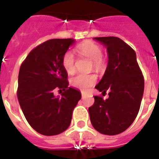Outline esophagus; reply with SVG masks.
I'll list each match as a JSON object with an SVG mask.
<instances>
[{"instance_id":"34e87169","label":"esophagus","mask_w":159,"mask_h":159,"mask_svg":"<svg viewBox=\"0 0 159 159\" xmlns=\"http://www.w3.org/2000/svg\"><path fill=\"white\" fill-rule=\"evenodd\" d=\"M82 97L83 98H85V97H87L88 95V93H85V92H82Z\"/></svg>"}]
</instances>
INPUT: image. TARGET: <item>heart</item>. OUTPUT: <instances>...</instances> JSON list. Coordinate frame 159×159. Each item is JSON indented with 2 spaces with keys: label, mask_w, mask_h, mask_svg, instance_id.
<instances>
[{
  "label": "heart",
  "mask_w": 159,
  "mask_h": 159,
  "mask_svg": "<svg viewBox=\"0 0 159 159\" xmlns=\"http://www.w3.org/2000/svg\"><path fill=\"white\" fill-rule=\"evenodd\" d=\"M77 51L84 57L92 60L93 67L96 71H102L105 67V61L102 58V49L99 46L90 41L84 42L77 47ZM75 56L72 52L67 51L64 53L62 64L67 73L75 71ZM96 75L94 74H78L71 80V84L74 87L83 91H87L96 83Z\"/></svg>",
  "instance_id": "heart-1"
}]
</instances>
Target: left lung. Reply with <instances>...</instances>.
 Returning <instances> with one entry per match:
<instances>
[{
  "mask_svg": "<svg viewBox=\"0 0 159 159\" xmlns=\"http://www.w3.org/2000/svg\"><path fill=\"white\" fill-rule=\"evenodd\" d=\"M107 52V66L95 86L109 97L94 96L88 108L90 120L99 133L116 135L127 130L139 111L144 92V79L138 64L135 52L119 37H95Z\"/></svg>",
  "mask_w": 159,
  "mask_h": 159,
  "instance_id": "1",
  "label": "left lung"
}]
</instances>
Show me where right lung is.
I'll use <instances>...</instances> for the list:
<instances>
[{"label":"right lung","mask_w":159,"mask_h":159,"mask_svg":"<svg viewBox=\"0 0 159 159\" xmlns=\"http://www.w3.org/2000/svg\"><path fill=\"white\" fill-rule=\"evenodd\" d=\"M73 39H51L30 52L20 66L17 98L25 119L43 135L64 132L69 127L74 108L81 99L78 89L68 87L62 59ZM62 88L61 96L53 91Z\"/></svg>","instance_id":"1"}]
</instances>
